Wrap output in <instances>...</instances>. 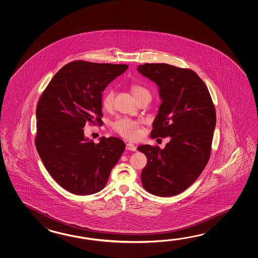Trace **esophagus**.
<instances>
[{
    "label": "esophagus",
    "mask_w": 258,
    "mask_h": 258,
    "mask_svg": "<svg viewBox=\"0 0 258 258\" xmlns=\"http://www.w3.org/2000/svg\"><path fill=\"white\" fill-rule=\"evenodd\" d=\"M126 149L127 150H130V151H137V148L135 145H133L131 143H128L126 144Z\"/></svg>",
    "instance_id": "1"
}]
</instances>
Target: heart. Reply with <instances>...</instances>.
<instances>
[{"instance_id":"1","label":"heart","mask_w":258,"mask_h":258,"mask_svg":"<svg viewBox=\"0 0 258 258\" xmlns=\"http://www.w3.org/2000/svg\"><path fill=\"white\" fill-rule=\"evenodd\" d=\"M132 93L136 97L138 100L143 97H150L151 93L148 88L144 87L139 84H134L131 86ZM114 100V90L112 88H109L105 91L101 99V105L104 110H110L113 105ZM112 130L115 132L116 134L120 135L121 137L134 139L139 136V128L140 124L137 121L132 120L129 118H119L116 119L115 121L111 123Z\"/></svg>"}]
</instances>
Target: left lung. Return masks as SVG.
I'll use <instances>...</instances> for the list:
<instances>
[{
  "label": "left lung",
  "instance_id": "1",
  "mask_svg": "<svg viewBox=\"0 0 258 258\" xmlns=\"http://www.w3.org/2000/svg\"><path fill=\"white\" fill-rule=\"evenodd\" d=\"M137 70L158 85L162 100L150 136L170 137L163 149L137 148L148 158L141 173L143 187L154 196H176L195 182L209 162L215 106L206 84L191 69L145 63Z\"/></svg>",
  "mask_w": 258,
  "mask_h": 258
}]
</instances>
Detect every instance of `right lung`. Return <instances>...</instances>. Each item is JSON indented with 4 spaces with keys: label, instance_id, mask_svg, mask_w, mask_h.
I'll use <instances>...</instances> for the list:
<instances>
[{
    "label": "right lung",
    "instance_id": "right-lung-1",
    "mask_svg": "<svg viewBox=\"0 0 258 258\" xmlns=\"http://www.w3.org/2000/svg\"><path fill=\"white\" fill-rule=\"evenodd\" d=\"M127 64L75 60L61 67L37 105L36 148L57 183L80 196L104 188L125 149L117 137L98 144L84 136L87 122H102V91L126 71Z\"/></svg>",
    "mask_w": 258,
    "mask_h": 258
}]
</instances>
